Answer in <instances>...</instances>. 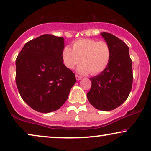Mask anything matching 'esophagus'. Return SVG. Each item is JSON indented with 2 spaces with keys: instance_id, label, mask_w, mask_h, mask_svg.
<instances>
[{
  "instance_id": "34e87169",
  "label": "esophagus",
  "mask_w": 151,
  "mask_h": 151,
  "mask_svg": "<svg viewBox=\"0 0 151 151\" xmlns=\"http://www.w3.org/2000/svg\"><path fill=\"white\" fill-rule=\"evenodd\" d=\"M76 80H80L82 77V76H80L76 75Z\"/></svg>"
}]
</instances>
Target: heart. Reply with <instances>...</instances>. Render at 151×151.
Returning a JSON list of instances; mask_svg holds the SVG:
<instances>
[{
    "instance_id": "1",
    "label": "heart",
    "mask_w": 151,
    "mask_h": 151,
    "mask_svg": "<svg viewBox=\"0 0 151 151\" xmlns=\"http://www.w3.org/2000/svg\"><path fill=\"white\" fill-rule=\"evenodd\" d=\"M71 49L66 46L62 51V58L65 67L73 69L79 65L81 73L96 75L104 71L110 62L111 51L109 44L104 41L83 38L75 41Z\"/></svg>"
}]
</instances>
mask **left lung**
Returning <instances> with one entry per match:
<instances>
[{"label":"left lung","instance_id":"1","mask_svg":"<svg viewBox=\"0 0 151 151\" xmlns=\"http://www.w3.org/2000/svg\"><path fill=\"white\" fill-rule=\"evenodd\" d=\"M101 35L111 48L110 62L106 69L91 78V88L87 93L90 104L102 111H111L129 97L133 84L132 60L124 42L106 32Z\"/></svg>","mask_w":151,"mask_h":151}]
</instances>
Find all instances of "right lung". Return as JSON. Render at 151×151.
Segmentation results:
<instances>
[{
  "label": "right lung",
  "instance_id": "obj_1",
  "mask_svg": "<svg viewBox=\"0 0 151 151\" xmlns=\"http://www.w3.org/2000/svg\"><path fill=\"white\" fill-rule=\"evenodd\" d=\"M63 37L44 34L26 43L16 60V83L24 102L34 110L56 111L67 100L76 76L62 58Z\"/></svg>",
  "mask_w": 151,
  "mask_h": 151
}]
</instances>
